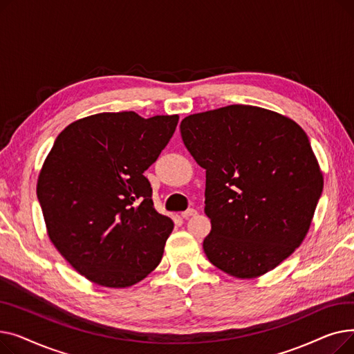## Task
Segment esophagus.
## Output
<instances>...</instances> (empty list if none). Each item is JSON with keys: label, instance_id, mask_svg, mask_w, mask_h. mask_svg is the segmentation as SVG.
<instances>
[{"label": "esophagus", "instance_id": "esophagus-1", "mask_svg": "<svg viewBox=\"0 0 354 354\" xmlns=\"http://www.w3.org/2000/svg\"><path fill=\"white\" fill-rule=\"evenodd\" d=\"M180 215H182V218H189V216H194V215H196V209L189 208V209H187V211H183Z\"/></svg>", "mask_w": 354, "mask_h": 354}]
</instances>
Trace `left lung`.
<instances>
[{
  "label": "left lung",
  "mask_w": 354,
  "mask_h": 354,
  "mask_svg": "<svg viewBox=\"0 0 354 354\" xmlns=\"http://www.w3.org/2000/svg\"><path fill=\"white\" fill-rule=\"evenodd\" d=\"M179 127L207 171L211 232L202 247L209 261L241 280L280 266L304 241L324 183L304 130L248 104L189 115Z\"/></svg>",
  "instance_id": "8db88e82"
}]
</instances>
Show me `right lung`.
<instances>
[{
	"mask_svg": "<svg viewBox=\"0 0 354 354\" xmlns=\"http://www.w3.org/2000/svg\"><path fill=\"white\" fill-rule=\"evenodd\" d=\"M178 120L106 111L70 123L55 139L37 196L51 244L88 281L132 287L159 266L174 222L155 209L143 172Z\"/></svg>",
	"mask_w": 354,
	"mask_h": 354,
	"instance_id": "right-lung-1",
	"label": "right lung"
}]
</instances>
